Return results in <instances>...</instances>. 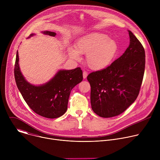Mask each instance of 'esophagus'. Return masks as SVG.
Instances as JSON below:
<instances>
[{"instance_id":"esophagus-1","label":"esophagus","mask_w":160,"mask_h":160,"mask_svg":"<svg viewBox=\"0 0 160 160\" xmlns=\"http://www.w3.org/2000/svg\"><path fill=\"white\" fill-rule=\"evenodd\" d=\"M87 72H85V71H84L83 72V78L85 79V78H87Z\"/></svg>"}]
</instances>
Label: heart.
<instances>
[{
    "instance_id": "obj_1",
    "label": "heart",
    "mask_w": 160,
    "mask_h": 160,
    "mask_svg": "<svg viewBox=\"0 0 160 160\" xmlns=\"http://www.w3.org/2000/svg\"><path fill=\"white\" fill-rule=\"evenodd\" d=\"M75 49H68L72 59L78 61L79 54L87 55V64L91 69L101 70L113 61L117 53L118 45L105 34L94 33L80 38L75 43Z\"/></svg>"
}]
</instances>
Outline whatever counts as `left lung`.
<instances>
[{
	"instance_id": "8db88e82",
	"label": "left lung",
	"mask_w": 160,
	"mask_h": 160,
	"mask_svg": "<svg viewBox=\"0 0 160 160\" xmlns=\"http://www.w3.org/2000/svg\"><path fill=\"white\" fill-rule=\"evenodd\" d=\"M130 45L109 66L88 74L90 102L93 111L102 118L120 115L138 98L145 70V51L128 31Z\"/></svg>"
}]
</instances>
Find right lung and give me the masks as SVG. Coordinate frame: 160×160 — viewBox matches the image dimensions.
Returning <instances> with one entry per match:
<instances>
[{"mask_svg": "<svg viewBox=\"0 0 160 160\" xmlns=\"http://www.w3.org/2000/svg\"><path fill=\"white\" fill-rule=\"evenodd\" d=\"M45 35L55 37L56 33L45 31ZM31 34L30 37L33 36ZM18 52L14 64L16 85L28 106L37 115L48 118H56L63 115L68 108V99L72 88L83 80L80 67L70 70H60L49 82L34 86L27 82L19 67Z\"/></svg>", "mask_w": 160, "mask_h": 160, "instance_id": "obj_1", "label": "right lung"}]
</instances>
